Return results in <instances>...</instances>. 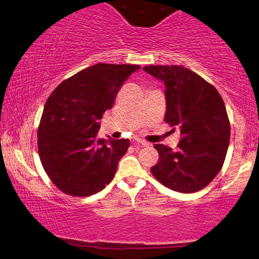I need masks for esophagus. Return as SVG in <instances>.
<instances>
[{"mask_svg":"<svg viewBox=\"0 0 259 259\" xmlns=\"http://www.w3.org/2000/svg\"><path fill=\"white\" fill-rule=\"evenodd\" d=\"M135 143L141 144V146H143V147H148L149 146V143L147 141H144V140H142V139H135Z\"/></svg>","mask_w":259,"mask_h":259,"instance_id":"esophagus-1","label":"esophagus"}]
</instances>
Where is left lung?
<instances>
[{"mask_svg": "<svg viewBox=\"0 0 259 259\" xmlns=\"http://www.w3.org/2000/svg\"><path fill=\"white\" fill-rule=\"evenodd\" d=\"M144 71L164 83L165 121L179 126L178 150L155 144L159 161L155 178L170 190L192 193L207 187L220 173L230 143V121L217 90L182 66H147Z\"/></svg>", "mask_w": 259, "mask_h": 259, "instance_id": "8db88e82", "label": "left lung"}]
</instances>
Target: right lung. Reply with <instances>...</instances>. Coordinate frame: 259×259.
<instances>
[{
  "instance_id": "obj_1",
  "label": "right lung",
  "mask_w": 259,
  "mask_h": 259,
  "mask_svg": "<svg viewBox=\"0 0 259 259\" xmlns=\"http://www.w3.org/2000/svg\"><path fill=\"white\" fill-rule=\"evenodd\" d=\"M140 68L97 63L63 80L49 97L38 126V155L63 193L89 197L111 182L130 140L99 139V120Z\"/></svg>"
}]
</instances>
